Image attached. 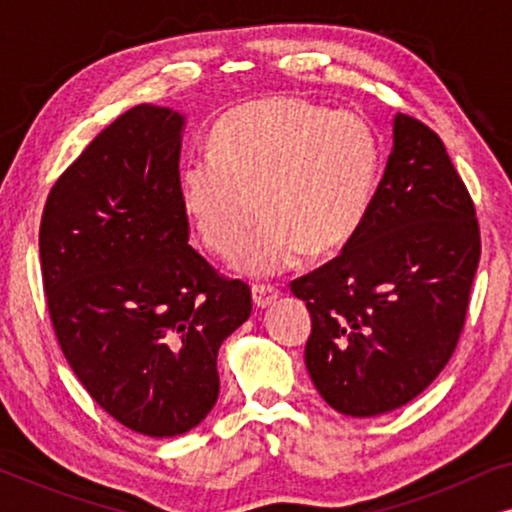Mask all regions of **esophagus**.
I'll use <instances>...</instances> for the list:
<instances>
[{
  "instance_id": "obj_1",
  "label": "esophagus",
  "mask_w": 512,
  "mask_h": 512,
  "mask_svg": "<svg viewBox=\"0 0 512 512\" xmlns=\"http://www.w3.org/2000/svg\"><path fill=\"white\" fill-rule=\"evenodd\" d=\"M251 298H254V305L258 310H265V307H270L279 298V291L265 284H254L251 286Z\"/></svg>"
}]
</instances>
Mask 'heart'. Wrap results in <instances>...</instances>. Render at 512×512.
I'll list each match as a JSON object with an SVG mask.
<instances>
[{"label":"heart","mask_w":512,"mask_h":512,"mask_svg":"<svg viewBox=\"0 0 512 512\" xmlns=\"http://www.w3.org/2000/svg\"><path fill=\"white\" fill-rule=\"evenodd\" d=\"M380 142L366 118L296 97L244 104L209 137V158L181 172V207L202 244L247 277H270L352 240L373 207ZM259 205H255V200Z\"/></svg>","instance_id":"b5f03b06"}]
</instances>
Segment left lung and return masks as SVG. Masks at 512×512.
I'll use <instances>...</instances> for the list:
<instances>
[{"label":"left lung","mask_w":512,"mask_h":512,"mask_svg":"<svg viewBox=\"0 0 512 512\" xmlns=\"http://www.w3.org/2000/svg\"><path fill=\"white\" fill-rule=\"evenodd\" d=\"M478 263L475 207L445 144L396 114L359 233L291 282L312 317L305 366L321 398L342 415L375 417L422 394L464 331Z\"/></svg>","instance_id":"obj_1"}]
</instances>
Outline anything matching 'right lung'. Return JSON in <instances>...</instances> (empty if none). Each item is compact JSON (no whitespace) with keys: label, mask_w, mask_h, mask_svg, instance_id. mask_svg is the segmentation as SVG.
Returning <instances> with one entry per match:
<instances>
[{"label":"right lung","mask_w":512,"mask_h":512,"mask_svg":"<svg viewBox=\"0 0 512 512\" xmlns=\"http://www.w3.org/2000/svg\"><path fill=\"white\" fill-rule=\"evenodd\" d=\"M181 130L167 107L125 111L55 181L39 228L62 354L102 410L151 438L209 415L216 354L251 314L249 286L188 244Z\"/></svg>","instance_id":"1"}]
</instances>
